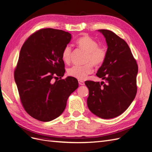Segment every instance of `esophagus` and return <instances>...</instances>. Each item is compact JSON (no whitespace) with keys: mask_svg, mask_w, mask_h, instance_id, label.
Instances as JSON below:
<instances>
[{"mask_svg":"<svg viewBox=\"0 0 152 152\" xmlns=\"http://www.w3.org/2000/svg\"><path fill=\"white\" fill-rule=\"evenodd\" d=\"M79 84L80 86H84V82L82 81V80H79Z\"/></svg>","mask_w":152,"mask_h":152,"instance_id":"esophagus-1","label":"esophagus"}]
</instances>
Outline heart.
<instances>
[{
	"label": "heart",
	"instance_id": "heart-1",
	"mask_svg": "<svg viewBox=\"0 0 152 152\" xmlns=\"http://www.w3.org/2000/svg\"><path fill=\"white\" fill-rule=\"evenodd\" d=\"M77 44L81 49L87 53L83 66L73 65L68 69V74L79 80H84L93 72V66L99 67L104 63L107 52L103 46H99L96 40L89 36H83L77 40ZM72 49L70 45H66L62 51V59L65 63L71 60Z\"/></svg>",
	"mask_w": 152,
	"mask_h": 152
}]
</instances>
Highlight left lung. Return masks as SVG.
Returning a JSON list of instances; mask_svg holds the SVG:
<instances>
[{
    "mask_svg": "<svg viewBox=\"0 0 152 152\" xmlns=\"http://www.w3.org/2000/svg\"><path fill=\"white\" fill-rule=\"evenodd\" d=\"M106 39L107 55L96 75L104 82L86 81L90 111L100 118H115L124 113L135 98L138 66L126 42L113 31L98 30Z\"/></svg>",
    "mask_w": 152,
    "mask_h": 152,
    "instance_id": "left-lung-1",
    "label": "left lung"
}]
</instances>
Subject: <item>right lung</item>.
<instances>
[{
    "label": "right lung",
    "instance_id": "1",
    "mask_svg": "<svg viewBox=\"0 0 152 152\" xmlns=\"http://www.w3.org/2000/svg\"><path fill=\"white\" fill-rule=\"evenodd\" d=\"M72 39L68 32L40 29L31 35L21 49L15 80L21 104L31 117L49 122L63 112L70 95L79 87L65 72L62 51Z\"/></svg>",
    "mask_w": 152,
    "mask_h": 152
}]
</instances>
